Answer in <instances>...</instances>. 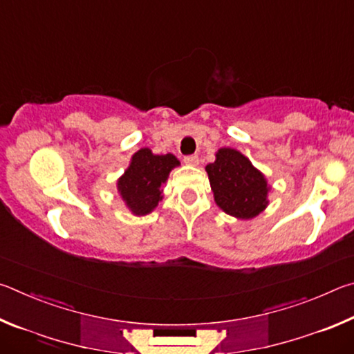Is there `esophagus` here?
<instances>
[{
  "label": "esophagus",
  "mask_w": 354,
  "mask_h": 354,
  "mask_svg": "<svg viewBox=\"0 0 354 354\" xmlns=\"http://www.w3.org/2000/svg\"><path fill=\"white\" fill-rule=\"evenodd\" d=\"M184 162L187 165L196 167L198 165V156H187V158H184Z\"/></svg>",
  "instance_id": "obj_1"
}]
</instances>
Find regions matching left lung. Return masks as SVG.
Instances as JSON below:
<instances>
[{"label": "left lung", "instance_id": "8db88e82", "mask_svg": "<svg viewBox=\"0 0 354 354\" xmlns=\"http://www.w3.org/2000/svg\"><path fill=\"white\" fill-rule=\"evenodd\" d=\"M214 201L221 211L239 220H251L268 206L270 185L247 156L234 148H220L206 165Z\"/></svg>", "mask_w": 354, "mask_h": 354}]
</instances>
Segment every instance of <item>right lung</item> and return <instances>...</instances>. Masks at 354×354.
Segmentation results:
<instances>
[{"mask_svg": "<svg viewBox=\"0 0 354 354\" xmlns=\"http://www.w3.org/2000/svg\"><path fill=\"white\" fill-rule=\"evenodd\" d=\"M179 164L175 154H154L149 148L133 154L128 169L117 179V192L131 214L143 217L158 207L164 198L162 185Z\"/></svg>", "mask_w": 354, "mask_h": 354, "instance_id": "1", "label": "right lung"}]
</instances>
